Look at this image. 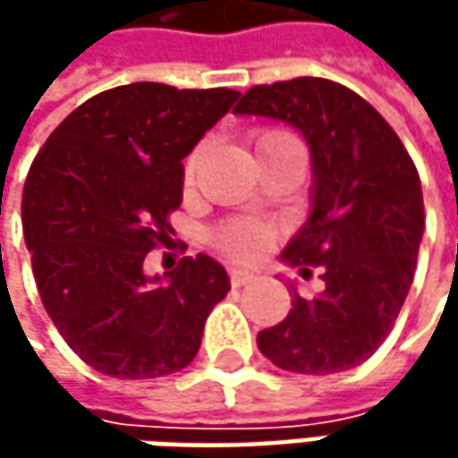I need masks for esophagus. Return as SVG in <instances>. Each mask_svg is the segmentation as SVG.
Here are the masks:
<instances>
[{
	"instance_id": "1",
	"label": "esophagus",
	"mask_w": 458,
	"mask_h": 458,
	"mask_svg": "<svg viewBox=\"0 0 458 458\" xmlns=\"http://www.w3.org/2000/svg\"><path fill=\"white\" fill-rule=\"evenodd\" d=\"M252 277H255V275L247 273V270H232V273H229V280H232L234 288H242V285L252 283Z\"/></svg>"
}]
</instances>
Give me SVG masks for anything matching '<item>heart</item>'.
<instances>
[{
  "label": "heart",
  "instance_id": "1",
  "mask_svg": "<svg viewBox=\"0 0 458 458\" xmlns=\"http://www.w3.org/2000/svg\"><path fill=\"white\" fill-rule=\"evenodd\" d=\"M295 137L291 132H283V130H262V132L255 137L257 152L270 150V148H277V145H285V142H293ZM203 150H193V155L188 157L185 163V181H191L196 175V167L201 163ZM221 252H226L234 259H255L259 257L267 244H270V229L265 224H257V221H234L229 226H224L219 232Z\"/></svg>",
  "mask_w": 458,
  "mask_h": 458
}]
</instances>
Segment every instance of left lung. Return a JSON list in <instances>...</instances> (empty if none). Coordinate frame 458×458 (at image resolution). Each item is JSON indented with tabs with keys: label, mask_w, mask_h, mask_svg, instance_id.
Segmentation results:
<instances>
[{
	"label": "left lung",
	"mask_w": 458,
	"mask_h": 458,
	"mask_svg": "<svg viewBox=\"0 0 458 458\" xmlns=\"http://www.w3.org/2000/svg\"><path fill=\"white\" fill-rule=\"evenodd\" d=\"M234 114L277 119L303 134L313 163L310 214L283 262L321 267L324 291L257 334L259 352L295 375H334L369 360L405 303L423 239V191L408 150L372 104L326 79L255 86Z\"/></svg>",
	"instance_id": "obj_1"
}]
</instances>
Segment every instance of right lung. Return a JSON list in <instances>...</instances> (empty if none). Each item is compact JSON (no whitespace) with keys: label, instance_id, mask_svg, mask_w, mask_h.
Listing matches in <instances>:
<instances>
[{"label":"right lung","instance_id":"add662e5","mask_svg":"<svg viewBox=\"0 0 458 458\" xmlns=\"http://www.w3.org/2000/svg\"><path fill=\"white\" fill-rule=\"evenodd\" d=\"M239 94L130 83L83 101L47 137L22 193V229L47 316L89 367L119 379L173 375L199 354L229 293L208 255L148 277L183 201V160Z\"/></svg>","mask_w":458,"mask_h":458}]
</instances>
